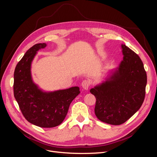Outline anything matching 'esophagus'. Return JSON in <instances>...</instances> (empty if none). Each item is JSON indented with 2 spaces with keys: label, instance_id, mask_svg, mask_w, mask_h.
<instances>
[{
  "label": "esophagus",
  "instance_id": "34e87169",
  "mask_svg": "<svg viewBox=\"0 0 157 157\" xmlns=\"http://www.w3.org/2000/svg\"><path fill=\"white\" fill-rule=\"evenodd\" d=\"M82 87L84 89V90H88V88L90 87V81L89 80H87V79H85L82 82Z\"/></svg>",
  "mask_w": 157,
  "mask_h": 157
}]
</instances>
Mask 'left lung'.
I'll list each match as a JSON object with an SVG mask.
<instances>
[{
	"mask_svg": "<svg viewBox=\"0 0 157 157\" xmlns=\"http://www.w3.org/2000/svg\"><path fill=\"white\" fill-rule=\"evenodd\" d=\"M124 59L106 82L90 90L96 97L94 111L99 121L124 123L139 110L145 96L147 73L139 56L122 44Z\"/></svg>",
	"mask_w": 157,
	"mask_h": 157,
	"instance_id": "1",
	"label": "left lung"
}]
</instances>
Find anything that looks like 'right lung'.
Segmentation results:
<instances>
[{
    "label": "right lung",
    "mask_w": 157,
    "mask_h": 157,
    "mask_svg": "<svg viewBox=\"0 0 157 157\" xmlns=\"http://www.w3.org/2000/svg\"><path fill=\"white\" fill-rule=\"evenodd\" d=\"M46 46L45 43L33 46L17 63L13 74V95L28 122L41 128H53L63 121L71 103L80 94V90L75 86L46 93L33 83L31 62L36 52Z\"/></svg>",
    "instance_id": "add662e5"
}]
</instances>
